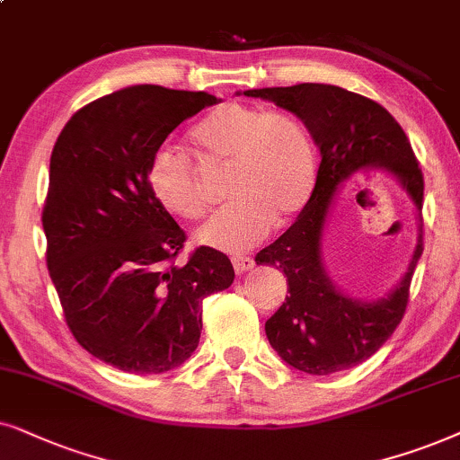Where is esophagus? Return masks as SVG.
I'll use <instances>...</instances> for the list:
<instances>
[{"instance_id": "obj_1", "label": "esophagus", "mask_w": 460, "mask_h": 460, "mask_svg": "<svg viewBox=\"0 0 460 460\" xmlns=\"http://www.w3.org/2000/svg\"><path fill=\"white\" fill-rule=\"evenodd\" d=\"M231 262H234V269H235L237 275L246 273L254 267V259H250V256H234Z\"/></svg>"}]
</instances>
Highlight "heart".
I'll return each instance as SVG.
<instances>
[{
  "label": "heart",
  "mask_w": 460,
  "mask_h": 460,
  "mask_svg": "<svg viewBox=\"0 0 460 460\" xmlns=\"http://www.w3.org/2000/svg\"><path fill=\"white\" fill-rule=\"evenodd\" d=\"M191 143L214 166H229L225 206L198 231L206 246L242 252L265 240L273 223L286 225L309 204L317 153L296 115L225 102L191 130ZM151 193L168 212L198 220L210 210L198 168L179 149H159L146 170Z\"/></svg>",
  "instance_id": "b5f03b06"
}]
</instances>
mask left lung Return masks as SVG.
<instances>
[{
    "label": "left lung",
    "mask_w": 460,
    "mask_h": 460,
    "mask_svg": "<svg viewBox=\"0 0 460 460\" xmlns=\"http://www.w3.org/2000/svg\"><path fill=\"white\" fill-rule=\"evenodd\" d=\"M292 111L320 146V168L309 204L273 243L256 254L288 278V296L265 323L267 339L279 358L307 375L326 376L366 362L400 326L410 298V281L422 254V235L402 284L375 303L353 301L328 279L322 265V231L336 187L364 168L397 176L422 210L425 181L406 132L372 98L326 84L246 90ZM422 223V214H420ZM422 229V226H420ZM422 234V231H420Z\"/></svg>",
    "instance_id": "1"
}]
</instances>
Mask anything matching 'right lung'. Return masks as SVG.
<instances>
[{
    "label": "right lung",
    "mask_w": 460,
    "mask_h": 460,
    "mask_svg": "<svg viewBox=\"0 0 460 460\" xmlns=\"http://www.w3.org/2000/svg\"><path fill=\"white\" fill-rule=\"evenodd\" d=\"M208 92L132 85L73 113L50 157L46 262L71 334L132 375H162L198 349L201 301L234 284L226 254L199 246L151 193L146 170Z\"/></svg>",
    "instance_id": "right-lung-1"
}]
</instances>
